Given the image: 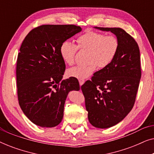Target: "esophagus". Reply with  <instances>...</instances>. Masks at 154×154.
I'll return each mask as SVG.
<instances>
[{
	"label": "esophagus",
	"mask_w": 154,
	"mask_h": 154,
	"mask_svg": "<svg viewBox=\"0 0 154 154\" xmlns=\"http://www.w3.org/2000/svg\"><path fill=\"white\" fill-rule=\"evenodd\" d=\"M84 82H85V81H84V80H79V84H80V85H83V84L84 83Z\"/></svg>",
	"instance_id": "34e87169"
}]
</instances>
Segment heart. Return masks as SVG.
<instances>
[{
	"label": "heart",
	"mask_w": 154,
	"mask_h": 154,
	"mask_svg": "<svg viewBox=\"0 0 154 154\" xmlns=\"http://www.w3.org/2000/svg\"><path fill=\"white\" fill-rule=\"evenodd\" d=\"M77 46L65 41L60 46V54L64 62L73 65L78 49L88 50L87 65H80L69 69L66 72L69 77L83 80L91 75L97 66L103 69L113 62L120 47V42L114 35H105L97 31H88L78 37Z\"/></svg>",
	"instance_id": "1"
}]
</instances>
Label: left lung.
Here are the masks:
<instances>
[{
  "instance_id": "1",
  "label": "left lung",
  "mask_w": 154,
  "mask_h": 154,
  "mask_svg": "<svg viewBox=\"0 0 154 154\" xmlns=\"http://www.w3.org/2000/svg\"><path fill=\"white\" fill-rule=\"evenodd\" d=\"M95 28L110 31L120 42L113 62L81 86L90 123L108 128L121 122L134 106L142 75L140 52L135 40L123 29Z\"/></svg>"
}]
</instances>
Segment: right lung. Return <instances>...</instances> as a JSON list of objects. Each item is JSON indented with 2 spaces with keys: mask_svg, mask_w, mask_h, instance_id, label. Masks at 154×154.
I'll use <instances>...</instances> for the list:
<instances>
[{
  "mask_svg": "<svg viewBox=\"0 0 154 154\" xmlns=\"http://www.w3.org/2000/svg\"><path fill=\"white\" fill-rule=\"evenodd\" d=\"M81 31L74 24L41 25L33 29L22 42L16 67L17 97L22 111L35 125H59L69 92L80 90L77 79L62 80L66 65L60 49Z\"/></svg>",
  "mask_w": 154,
  "mask_h": 154,
  "instance_id": "obj_1",
  "label": "right lung"
}]
</instances>
